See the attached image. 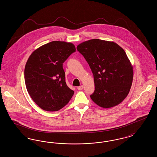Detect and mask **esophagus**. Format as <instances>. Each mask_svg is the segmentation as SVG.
Segmentation results:
<instances>
[{
    "label": "esophagus",
    "instance_id": "obj_1",
    "mask_svg": "<svg viewBox=\"0 0 157 157\" xmlns=\"http://www.w3.org/2000/svg\"><path fill=\"white\" fill-rule=\"evenodd\" d=\"M77 88H78V90H82V89H83V85H81V86H78Z\"/></svg>",
    "mask_w": 157,
    "mask_h": 157
}]
</instances>
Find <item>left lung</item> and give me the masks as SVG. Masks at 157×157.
Returning a JSON list of instances; mask_svg holds the SVG:
<instances>
[{"mask_svg":"<svg viewBox=\"0 0 157 157\" xmlns=\"http://www.w3.org/2000/svg\"><path fill=\"white\" fill-rule=\"evenodd\" d=\"M77 50L92 72L95 91L90 97L98 106L109 108L120 104L131 89L133 67L124 50L117 44L98 39L85 41Z\"/></svg>","mask_w":157,"mask_h":157,"instance_id":"1","label":"left lung"}]
</instances>
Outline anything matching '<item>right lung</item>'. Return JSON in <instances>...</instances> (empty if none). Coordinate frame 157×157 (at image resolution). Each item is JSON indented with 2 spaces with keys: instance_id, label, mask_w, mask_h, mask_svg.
Listing matches in <instances>:
<instances>
[{
  "instance_id": "add662e5",
  "label": "right lung",
  "mask_w": 157,
  "mask_h": 157,
  "mask_svg": "<svg viewBox=\"0 0 157 157\" xmlns=\"http://www.w3.org/2000/svg\"><path fill=\"white\" fill-rule=\"evenodd\" d=\"M76 51L75 45L52 41L34 51L26 63L25 81L32 100L46 111H57L64 107L74 91L65 81L63 63Z\"/></svg>"
}]
</instances>
